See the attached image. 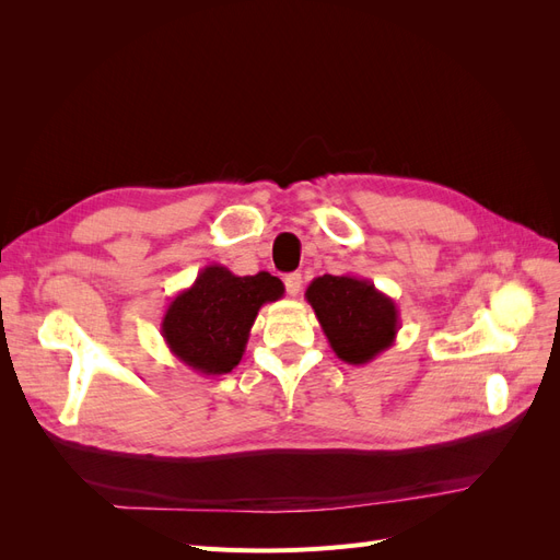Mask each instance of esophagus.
Masks as SVG:
<instances>
[{"instance_id":"1","label":"esophagus","mask_w":560,"mask_h":560,"mask_svg":"<svg viewBox=\"0 0 560 560\" xmlns=\"http://www.w3.org/2000/svg\"><path fill=\"white\" fill-rule=\"evenodd\" d=\"M284 287H287V294H290V296H299L301 287H303V278H301V273H290V276H284Z\"/></svg>"}]
</instances>
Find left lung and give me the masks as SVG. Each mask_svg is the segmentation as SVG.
<instances>
[{
    "mask_svg": "<svg viewBox=\"0 0 560 560\" xmlns=\"http://www.w3.org/2000/svg\"><path fill=\"white\" fill-rule=\"evenodd\" d=\"M322 331L346 364L362 366L395 343L401 327L397 303L358 276H319L308 290Z\"/></svg>",
    "mask_w": 560,
    "mask_h": 560,
    "instance_id": "8db88e82",
    "label": "left lung"
}]
</instances>
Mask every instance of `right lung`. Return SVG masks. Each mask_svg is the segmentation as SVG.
Masks as SVG:
<instances>
[{
	"mask_svg": "<svg viewBox=\"0 0 560 560\" xmlns=\"http://www.w3.org/2000/svg\"><path fill=\"white\" fill-rule=\"evenodd\" d=\"M282 294L284 284L266 270L241 278L226 266H206L167 306L161 319L163 341L196 374H229L243 360L259 308Z\"/></svg>",
	"mask_w": 560,
	"mask_h": 560,
	"instance_id": "1",
	"label": "right lung"
}]
</instances>
